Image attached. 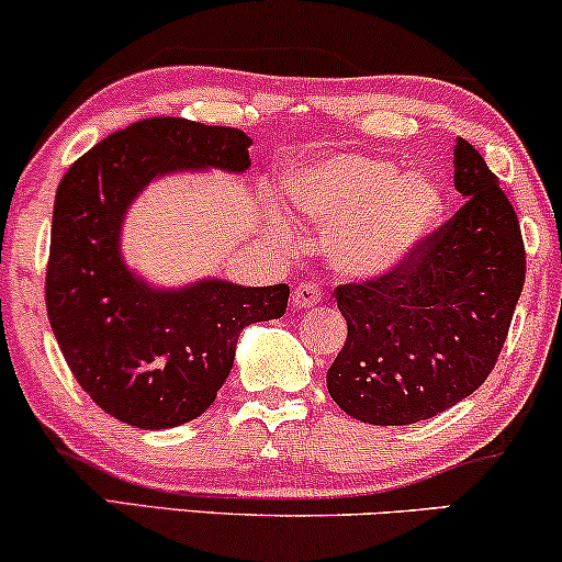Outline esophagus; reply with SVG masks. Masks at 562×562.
<instances>
[{
	"label": "esophagus",
	"instance_id": "esophagus-1",
	"mask_svg": "<svg viewBox=\"0 0 562 562\" xmlns=\"http://www.w3.org/2000/svg\"><path fill=\"white\" fill-rule=\"evenodd\" d=\"M321 300H323V289L317 286V283H300L292 294V302L296 310L315 307V304H321Z\"/></svg>",
	"mask_w": 562,
	"mask_h": 562
}]
</instances>
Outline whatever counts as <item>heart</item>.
<instances>
[{
    "label": "heart",
    "mask_w": 562,
    "mask_h": 562,
    "mask_svg": "<svg viewBox=\"0 0 562 562\" xmlns=\"http://www.w3.org/2000/svg\"><path fill=\"white\" fill-rule=\"evenodd\" d=\"M302 213L334 228L330 249L349 276H380L419 245L440 213V190L422 175H398L391 158L341 154L289 179Z\"/></svg>",
    "instance_id": "obj_1"
}]
</instances>
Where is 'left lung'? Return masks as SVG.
Masks as SVG:
<instances>
[{
  "label": "left lung",
  "instance_id": "obj_1",
  "mask_svg": "<svg viewBox=\"0 0 562 562\" xmlns=\"http://www.w3.org/2000/svg\"><path fill=\"white\" fill-rule=\"evenodd\" d=\"M463 205L387 273L336 286L346 344L328 393L349 417L414 425L472 396L501 357L526 279L518 216L463 137L453 148Z\"/></svg>",
  "mask_w": 562,
  "mask_h": 562
}]
</instances>
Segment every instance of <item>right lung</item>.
Returning a JSON list of instances; mask_svg holds the SVG:
<instances>
[{"instance_id": "add662e5", "label": "right lung", "mask_w": 562, "mask_h": 562, "mask_svg": "<svg viewBox=\"0 0 562 562\" xmlns=\"http://www.w3.org/2000/svg\"><path fill=\"white\" fill-rule=\"evenodd\" d=\"M252 140L234 127L150 116L103 137L57 187L46 313L69 370L103 412L143 429L177 427L216 401L241 328L286 313L289 286L203 281L158 292L120 258L130 200L166 171H245Z\"/></svg>"}]
</instances>
